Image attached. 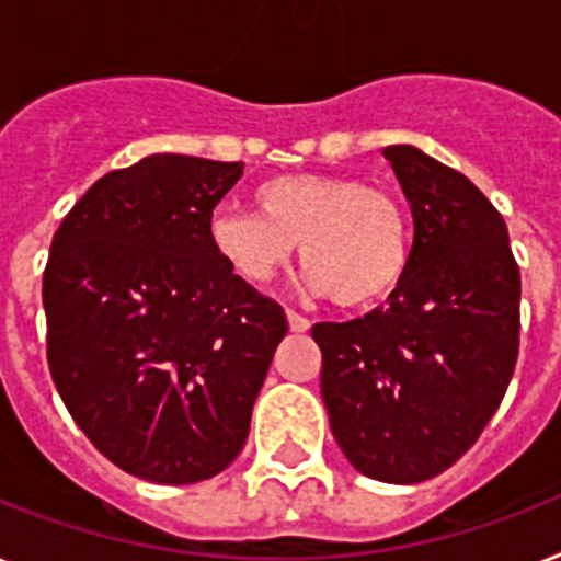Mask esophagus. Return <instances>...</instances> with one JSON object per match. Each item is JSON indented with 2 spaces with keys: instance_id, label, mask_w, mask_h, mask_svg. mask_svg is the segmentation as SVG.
I'll return each mask as SVG.
<instances>
[{
  "instance_id": "obj_1",
  "label": "esophagus",
  "mask_w": 561,
  "mask_h": 561,
  "mask_svg": "<svg viewBox=\"0 0 561 561\" xmlns=\"http://www.w3.org/2000/svg\"><path fill=\"white\" fill-rule=\"evenodd\" d=\"M288 325H290V331H294V334H305V331L311 328V320H305L302 313H296V311H290V308H288Z\"/></svg>"
}]
</instances>
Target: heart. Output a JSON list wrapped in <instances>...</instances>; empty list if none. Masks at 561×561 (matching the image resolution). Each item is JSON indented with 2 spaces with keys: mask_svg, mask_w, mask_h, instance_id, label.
Returning a JSON list of instances; mask_svg holds the SVG:
<instances>
[{
  "mask_svg": "<svg viewBox=\"0 0 561 561\" xmlns=\"http://www.w3.org/2000/svg\"><path fill=\"white\" fill-rule=\"evenodd\" d=\"M256 213L218 209L209 241L248 285H267L294 248L308 285L340 308H368L398 288L412 259V218L398 195L354 175L288 172L253 193Z\"/></svg>",
  "mask_w": 561,
  "mask_h": 561,
  "instance_id": "b5f03b06",
  "label": "heart"
}]
</instances>
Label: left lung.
Masks as SVG:
<instances>
[{"label":"left lung","mask_w":561,"mask_h":561,"mask_svg":"<svg viewBox=\"0 0 561 561\" xmlns=\"http://www.w3.org/2000/svg\"><path fill=\"white\" fill-rule=\"evenodd\" d=\"M414 218L409 271L386 308L317 322L331 432L363 476H440L502 407L518 359L522 273L507 225L453 167L389 147Z\"/></svg>","instance_id":"8db88e82"}]
</instances>
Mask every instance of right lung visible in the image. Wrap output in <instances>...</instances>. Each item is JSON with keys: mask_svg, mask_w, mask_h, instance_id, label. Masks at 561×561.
I'll list each match as a JSON object with an SVG mask.
<instances>
[{"mask_svg": "<svg viewBox=\"0 0 561 561\" xmlns=\"http://www.w3.org/2000/svg\"><path fill=\"white\" fill-rule=\"evenodd\" d=\"M241 167L167 152L108 172L68 209L43 273L59 398L108 461L154 484L233 463L288 334L282 305L209 241Z\"/></svg>", "mask_w": 561, "mask_h": 561, "instance_id": "obj_1", "label": "right lung"}]
</instances>
